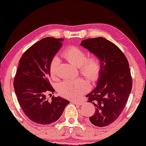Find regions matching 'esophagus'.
<instances>
[{"instance_id":"esophagus-1","label":"esophagus","mask_w":146,"mask_h":146,"mask_svg":"<svg viewBox=\"0 0 146 146\" xmlns=\"http://www.w3.org/2000/svg\"><path fill=\"white\" fill-rule=\"evenodd\" d=\"M72 103L75 104H77V105H80V106H81V105L83 104L82 102H78V101H75V100L72 101Z\"/></svg>"}]
</instances>
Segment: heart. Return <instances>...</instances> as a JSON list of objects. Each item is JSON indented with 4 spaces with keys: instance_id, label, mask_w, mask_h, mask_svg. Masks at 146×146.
Here are the masks:
<instances>
[{
    "instance_id": "1",
    "label": "heart",
    "mask_w": 146,
    "mask_h": 146,
    "mask_svg": "<svg viewBox=\"0 0 146 146\" xmlns=\"http://www.w3.org/2000/svg\"><path fill=\"white\" fill-rule=\"evenodd\" d=\"M62 56L71 64L78 67L80 73L88 80L95 82L98 80L101 73L102 64L97 56H87V54L84 50L74 46L66 48L63 51ZM59 64L60 59L57 56L51 60L49 70L52 78L56 77ZM88 89V83L82 78L63 81L58 86V91L62 96L71 100L79 98Z\"/></svg>"
}]
</instances>
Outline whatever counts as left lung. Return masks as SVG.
<instances>
[{"label":"left lung","mask_w":146,"mask_h":146,"mask_svg":"<svg viewBox=\"0 0 146 146\" xmlns=\"http://www.w3.org/2000/svg\"><path fill=\"white\" fill-rule=\"evenodd\" d=\"M80 45L98 58L102 64L97 86L86 95L88 102L96 108L90 121L96 126H107L120 115L131 92L129 63L122 51L104 38L84 40Z\"/></svg>","instance_id":"left-lung-1"}]
</instances>
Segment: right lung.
<instances>
[{"instance_id": "add662e5", "label": "right lung", "mask_w": 146, "mask_h": 146, "mask_svg": "<svg viewBox=\"0 0 146 146\" xmlns=\"http://www.w3.org/2000/svg\"><path fill=\"white\" fill-rule=\"evenodd\" d=\"M62 38L46 37L29 48L19 61L14 88L25 115L38 124H50L58 120L70 102L62 98H46L54 92L49 82L50 63L60 48ZM52 96V95H51Z\"/></svg>"}]
</instances>
